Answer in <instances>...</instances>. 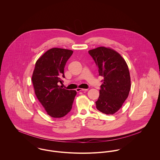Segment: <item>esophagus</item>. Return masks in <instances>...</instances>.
<instances>
[{
    "label": "esophagus",
    "instance_id": "obj_1",
    "mask_svg": "<svg viewBox=\"0 0 160 160\" xmlns=\"http://www.w3.org/2000/svg\"><path fill=\"white\" fill-rule=\"evenodd\" d=\"M87 91H88V89H81V88H78V89H76V91L77 92Z\"/></svg>",
    "mask_w": 160,
    "mask_h": 160
}]
</instances>
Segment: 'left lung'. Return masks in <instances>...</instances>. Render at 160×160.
I'll return each instance as SVG.
<instances>
[{"label":"left lung","mask_w":160,"mask_h":160,"mask_svg":"<svg viewBox=\"0 0 160 160\" xmlns=\"http://www.w3.org/2000/svg\"><path fill=\"white\" fill-rule=\"evenodd\" d=\"M89 53L98 67L99 76L104 78L96 108L103 113L113 114L122 107L131 89L128 65L117 52L109 48L97 47Z\"/></svg>","instance_id":"obj_1"}]
</instances>
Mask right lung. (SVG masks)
I'll use <instances>...</instances> for the list:
<instances>
[{
    "label": "right lung",
    "mask_w": 160,
    "mask_h": 160,
    "mask_svg": "<svg viewBox=\"0 0 160 160\" xmlns=\"http://www.w3.org/2000/svg\"><path fill=\"white\" fill-rule=\"evenodd\" d=\"M72 50L52 48L47 50L36 63L32 81L36 95L52 118H62L72 108L76 95L74 90L61 89L59 82L65 78L64 68Z\"/></svg>",
    "instance_id": "right-lung-1"
}]
</instances>
